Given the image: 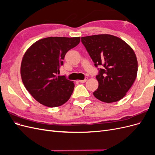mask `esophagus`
I'll list each match as a JSON object with an SVG mask.
<instances>
[{
    "label": "esophagus",
    "instance_id": "34e87169",
    "mask_svg": "<svg viewBox=\"0 0 155 155\" xmlns=\"http://www.w3.org/2000/svg\"><path fill=\"white\" fill-rule=\"evenodd\" d=\"M87 79H88V78H85V79H83V80H79V81L80 83H85L87 81Z\"/></svg>",
    "mask_w": 155,
    "mask_h": 155
}]
</instances>
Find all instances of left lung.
Segmentation results:
<instances>
[{
    "label": "left lung",
    "instance_id": "left-lung-1",
    "mask_svg": "<svg viewBox=\"0 0 155 155\" xmlns=\"http://www.w3.org/2000/svg\"><path fill=\"white\" fill-rule=\"evenodd\" d=\"M81 42L94 66L99 83L93 94L105 103L120 100L137 78L138 62L133 50L125 41L109 34L81 37Z\"/></svg>",
    "mask_w": 155,
    "mask_h": 155
}]
</instances>
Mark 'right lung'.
Listing matches in <instances>:
<instances>
[{
	"instance_id": "1",
	"label": "right lung",
	"mask_w": 155,
	"mask_h": 155,
	"mask_svg": "<svg viewBox=\"0 0 155 155\" xmlns=\"http://www.w3.org/2000/svg\"><path fill=\"white\" fill-rule=\"evenodd\" d=\"M79 42L80 37H50L35 42L26 51L21 67L22 81L40 104L55 107L69 100L74 83L57 75L67 51Z\"/></svg>"
}]
</instances>
